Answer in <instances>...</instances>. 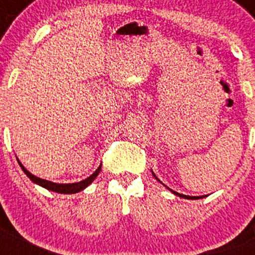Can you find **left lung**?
<instances>
[{"instance_id": "1", "label": "left lung", "mask_w": 255, "mask_h": 255, "mask_svg": "<svg viewBox=\"0 0 255 255\" xmlns=\"http://www.w3.org/2000/svg\"><path fill=\"white\" fill-rule=\"evenodd\" d=\"M152 173H153V172H152ZM153 176H154V177H156V175H154V173H153ZM156 178H157V177H156ZM171 191H172V190H171ZM172 192H173V194H175V195H178V196H180V197H184V199H192V200L200 199V197H196V196H194V197H192V196H186V195L178 194V192H176V191H172ZM201 197H203V196H201Z\"/></svg>"}]
</instances>
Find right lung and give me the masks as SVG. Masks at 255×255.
Returning a JSON list of instances; mask_svg holds the SVG:
<instances>
[{
    "label": "right lung",
    "instance_id": "add662e5",
    "mask_svg": "<svg viewBox=\"0 0 255 255\" xmlns=\"http://www.w3.org/2000/svg\"><path fill=\"white\" fill-rule=\"evenodd\" d=\"M18 163H20L21 168H22L23 172L26 173V176L30 178L31 181L35 182V184H37V185H40V186L45 187V189L50 190V191L60 192V194H75V192H79V191H82V190H84L85 187L89 186V185L94 181V178L98 176V173L101 172V168H102V166H99V167L97 168V171H95L92 176H89V177L85 178V180H83V181H80V182H75V184H55V182L47 181V180H42V178L36 177V176H34L32 173L28 172V171L26 170L22 165H21L20 161H18Z\"/></svg>",
    "mask_w": 255,
    "mask_h": 255
}]
</instances>
